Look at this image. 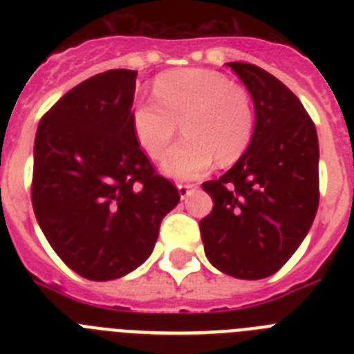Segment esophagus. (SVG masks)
<instances>
[{"instance_id":"34e87169","label":"esophagus","mask_w":354,"mask_h":354,"mask_svg":"<svg viewBox=\"0 0 354 354\" xmlns=\"http://www.w3.org/2000/svg\"><path fill=\"white\" fill-rule=\"evenodd\" d=\"M196 187V184H177V189H179L180 198H186L187 195H192V192Z\"/></svg>"}]
</instances>
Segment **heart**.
<instances>
[{
    "label": "heart",
    "mask_w": 354,
    "mask_h": 354,
    "mask_svg": "<svg viewBox=\"0 0 354 354\" xmlns=\"http://www.w3.org/2000/svg\"><path fill=\"white\" fill-rule=\"evenodd\" d=\"M154 99L131 108V129L150 158L159 159L180 131L184 138L162 159L174 179H195L212 167L230 165L253 138L255 111L246 88L207 68H179L154 81Z\"/></svg>",
    "instance_id": "b5f03b06"
}]
</instances>
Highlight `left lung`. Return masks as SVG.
Here are the masks:
<instances>
[{
    "label": "left lung",
    "mask_w": 354,
    "mask_h": 354,
    "mask_svg": "<svg viewBox=\"0 0 354 354\" xmlns=\"http://www.w3.org/2000/svg\"><path fill=\"white\" fill-rule=\"evenodd\" d=\"M227 65L252 95L255 131L236 165L202 184L214 205L200 221V234L214 268L259 280L277 273L312 227L319 205L317 131L282 81L257 65Z\"/></svg>",
    "instance_id": "1"
}]
</instances>
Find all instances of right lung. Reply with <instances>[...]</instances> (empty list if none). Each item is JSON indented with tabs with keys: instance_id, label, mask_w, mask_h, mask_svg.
Returning a JSON list of instances; mask_svg holds the SVG:
<instances>
[{
	"instance_id": "add662e5",
	"label": "right lung",
	"mask_w": 354,
	"mask_h": 354,
	"mask_svg": "<svg viewBox=\"0 0 354 354\" xmlns=\"http://www.w3.org/2000/svg\"><path fill=\"white\" fill-rule=\"evenodd\" d=\"M136 74L113 68L80 83L44 115L35 136L37 221L56 255L95 282L142 266L180 200L131 129Z\"/></svg>"
}]
</instances>
